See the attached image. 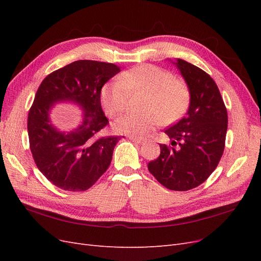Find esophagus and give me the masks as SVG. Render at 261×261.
Listing matches in <instances>:
<instances>
[{"label":"esophagus","instance_id":"1","mask_svg":"<svg viewBox=\"0 0 261 261\" xmlns=\"http://www.w3.org/2000/svg\"><path fill=\"white\" fill-rule=\"evenodd\" d=\"M132 141H134V143H136V144H143L144 143V139H141V138H138V137H133V136H129L128 137Z\"/></svg>","mask_w":261,"mask_h":261}]
</instances>
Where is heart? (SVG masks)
Returning a JSON list of instances; mask_svg holds the SVG:
<instances>
[{
  "mask_svg": "<svg viewBox=\"0 0 261 261\" xmlns=\"http://www.w3.org/2000/svg\"><path fill=\"white\" fill-rule=\"evenodd\" d=\"M132 93L146 92L143 113L129 112L114 123V129L133 137H145L162 121L172 123L184 114L189 102L187 85L168 70L143 64L122 73L101 90V103L110 116L121 115Z\"/></svg>",
  "mask_w": 261,
  "mask_h": 261,
  "instance_id": "1",
  "label": "heart"
}]
</instances>
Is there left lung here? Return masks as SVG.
<instances>
[{"mask_svg": "<svg viewBox=\"0 0 261 261\" xmlns=\"http://www.w3.org/2000/svg\"><path fill=\"white\" fill-rule=\"evenodd\" d=\"M185 80L191 101L186 115L165 129L171 145L148 163L155 179L171 191L184 192L202 184L224 151L227 112L215 81L184 60L173 62Z\"/></svg>", "mask_w": 261, "mask_h": 261, "instance_id": "8db88e82", "label": "left lung"}]
</instances>
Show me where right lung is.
I'll return each mask as SVG.
<instances>
[{
    "label": "right lung",
    "mask_w": 261,
    "mask_h": 261,
    "mask_svg": "<svg viewBox=\"0 0 261 261\" xmlns=\"http://www.w3.org/2000/svg\"><path fill=\"white\" fill-rule=\"evenodd\" d=\"M121 68L112 63L75 61L49 74L39 86L28 114L31 153L38 169L53 185L68 192L90 188L108 170L120 136H100L109 124L101 108V89ZM83 110L78 128L61 132L50 123L58 101Z\"/></svg>",
    "instance_id": "1"
}]
</instances>
